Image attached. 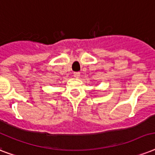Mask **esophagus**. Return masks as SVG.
Segmentation results:
<instances>
[{
    "label": "esophagus",
    "instance_id": "obj_1",
    "mask_svg": "<svg viewBox=\"0 0 155 155\" xmlns=\"http://www.w3.org/2000/svg\"><path fill=\"white\" fill-rule=\"evenodd\" d=\"M73 76L75 78H79L80 76V72H74L73 74Z\"/></svg>",
    "mask_w": 155,
    "mask_h": 155
}]
</instances>
